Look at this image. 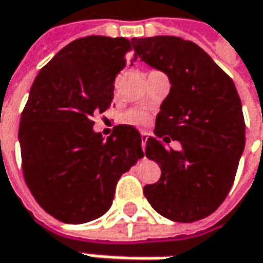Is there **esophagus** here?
<instances>
[{
  "label": "esophagus",
  "mask_w": 263,
  "mask_h": 263,
  "mask_svg": "<svg viewBox=\"0 0 263 263\" xmlns=\"http://www.w3.org/2000/svg\"><path fill=\"white\" fill-rule=\"evenodd\" d=\"M147 138H148V134H147V132H141V147H142V151H144V153H145Z\"/></svg>",
  "instance_id": "obj_1"
}]
</instances>
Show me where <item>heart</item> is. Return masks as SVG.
<instances>
[{
  "mask_svg": "<svg viewBox=\"0 0 263 263\" xmlns=\"http://www.w3.org/2000/svg\"><path fill=\"white\" fill-rule=\"evenodd\" d=\"M123 121L134 126H145L148 122V115L142 109H129L123 115Z\"/></svg>",
  "mask_w": 263,
  "mask_h": 263,
  "instance_id": "b5f03b06",
  "label": "heart"
}]
</instances>
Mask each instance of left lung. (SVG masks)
Returning a JSON list of instances; mask_svg holds the SVG:
<instances>
[{
    "label": "left lung",
    "mask_w": 263,
    "mask_h": 263,
    "mask_svg": "<svg viewBox=\"0 0 263 263\" xmlns=\"http://www.w3.org/2000/svg\"><path fill=\"white\" fill-rule=\"evenodd\" d=\"M135 58L163 71L170 93L156 118L145 156L161 168L144 186L151 206L172 221L192 222L213 214L227 194L245 149V118L236 86L194 42L176 36L132 39ZM176 139L180 152L165 144Z\"/></svg>",
    "instance_id": "obj_1"
}]
</instances>
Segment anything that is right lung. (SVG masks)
<instances>
[{"label":"right lung","mask_w":263,"mask_h":263,"mask_svg":"<svg viewBox=\"0 0 263 263\" xmlns=\"http://www.w3.org/2000/svg\"><path fill=\"white\" fill-rule=\"evenodd\" d=\"M129 50L125 37H81L34 78L18 128L23 175L37 204L59 221L102 217L119 177L144 156L131 125H118L107 138L93 129V116L114 106L115 78Z\"/></svg>","instance_id":"right-lung-1"}]
</instances>
